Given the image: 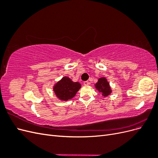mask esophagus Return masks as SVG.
<instances>
[{
    "label": "esophagus",
    "instance_id": "1",
    "mask_svg": "<svg viewBox=\"0 0 158 158\" xmlns=\"http://www.w3.org/2000/svg\"><path fill=\"white\" fill-rule=\"evenodd\" d=\"M84 84L85 85H89V84H90V82H89V81H85V82H84Z\"/></svg>",
    "mask_w": 158,
    "mask_h": 158
}]
</instances>
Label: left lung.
I'll list each match as a JSON object with an SVG mask.
<instances>
[{
    "mask_svg": "<svg viewBox=\"0 0 158 158\" xmlns=\"http://www.w3.org/2000/svg\"><path fill=\"white\" fill-rule=\"evenodd\" d=\"M95 86L99 92L102 93V95L105 97L107 96L111 93V89L109 85V83L104 77L99 78L98 82L95 84Z\"/></svg>",
    "mask_w": 158,
    "mask_h": 158,
    "instance_id": "8db88e82",
    "label": "left lung"
}]
</instances>
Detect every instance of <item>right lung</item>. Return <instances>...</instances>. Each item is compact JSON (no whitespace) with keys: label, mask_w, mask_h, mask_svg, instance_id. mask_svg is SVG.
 I'll return each mask as SVG.
<instances>
[{"label":"right lung","mask_w":158,"mask_h":158,"mask_svg":"<svg viewBox=\"0 0 158 158\" xmlns=\"http://www.w3.org/2000/svg\"><path fill=\"white\" fill-rule=\"evenodd\" d=\"M80 88L79 82H74L69 77L64 76L54 85L53 90L57 98L67 101L75 96Z\"/></svg>","instance_id":"add662e5"}]
</instances>
